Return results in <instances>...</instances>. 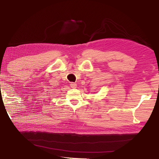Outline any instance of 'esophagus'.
Listing matches in <instances>:
<instances>
[{"label":"esophagus","mask_w":159,"mask_h":159,"mask_svg":"<svg viewBox=\"0 0 159 159\" xmlns=\"http://www.w3.org/2000/svg\"><path fill=\"white\" fill-rule=\"evenodd\" d=\"M70 87H71V88H72V89H76V88L77 87V85L74 82L70 83Z\"/></svg>","instance_id":"esophagus-1"}]
</instances>
